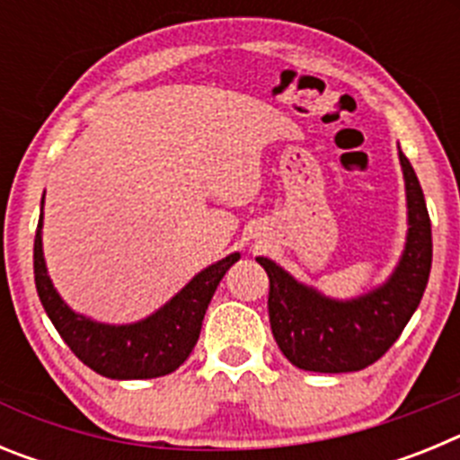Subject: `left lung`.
<instances>
[{
  "label": "left lung",
  "mask_w": 460,
  "mask_h": 460,
  "mask_svg": "<svg viewBox=\"0 0 460 460\" xmlns=\"http://www.w3.org/2000/svg\"><path fill=\"white\" fill-rule=\"evenodd\" d=\"M408 195V242L401 262L367 295L339 302L292 279L267 258H255L270 276V324L280 352L296 368L350 373L371 367L396 343L421 302L433 260L424 190L403 152H398Z\"/></svg>",
  "instance_id": "left-lung-1"
}]
</instances>
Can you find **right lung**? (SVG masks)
Masks as SVG:
<instances>
[{
	"mask_svg": "<svg viewBox=\"0 0 460 460\" xmlns=\"http://www.w3.org/2000/svg\"><path fill=\"white\" fill-rule=\"evenodd\" d=\"M43 214L34 239V280L48 318L84 367L112 380H149L177 371L198 343L207 306L239 253L218 260L193 276L177 295L149 318L133 324H103L78 315L57 295L40 243Z\"/></svg>",
	"mask_w": 460,
	"mask_h": 460,
	"instance_id": "obj_1",
	"label": "right lung"
}]
</instances>
